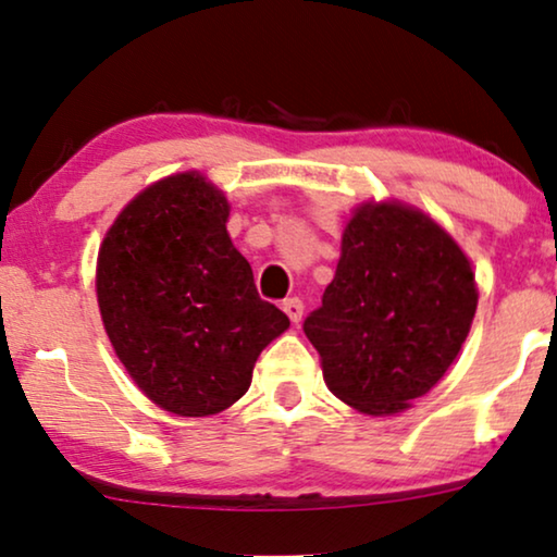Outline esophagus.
<instances>
[{"mask_svg":"<svg viewBox=\"0 0 557 557\" xmlns=\"http://www.w3.org/2000/svg\"><path fill=\"white\" fill-rule=\"evenodd\" d=\"M284 311L288 314V319H292V322H299L301 314H304V301L299 299V296H292V299L284 301Z\"/></svg>","mask_w":557,"mask_h":557,"instance_id":"34e87169","label":"esophagus"}]
</instances>
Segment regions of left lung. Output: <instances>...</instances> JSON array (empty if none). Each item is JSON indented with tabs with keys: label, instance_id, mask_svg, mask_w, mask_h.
Returning a JSON list of instances; mask_svg holds the SVG:
<instances>
[{
	"label": "left lung",
	"instance_id": "left-lung-1",
	"mask_svg": "<svg viewBox=\"0 0 557 557\" xmlns=\"http://www.w3.org/2000/svg\"><path fill=\"white\" fill-rule=\"evenodd\" d=\"M474 311V273L451 235L406 205H362L304 332L330 391L362 413L385 416L444 377Z\"/></svg>",
	"mask_w": 557,
	"mask_h": 557
}]
</instances>
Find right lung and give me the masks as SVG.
Returning <instances> with one entry per match:
<instances>
[{
	"label": "right lung",
	"mask_w": 557,
	"mask_h": 557,
	"mask_svg": "<svg viewBox=\"0 0 557 557\" xmlns=\"http://www.w3.org/2000/svg\"><path fill=\"white\" fill-rule=\"evenodd\" d=\"M231 205L185 172L126 205L98 250L103 326L134 383L159 408L212 416L243 398L258 355L288 317L256 292L227 235Z\"/></svg>",
	"instance_id": "right-lung-1"
}]
</instances>
